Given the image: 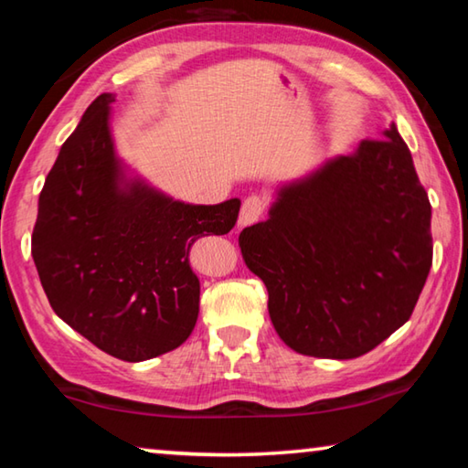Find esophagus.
<instances>
[{
    "label": "esophagus",
    "mask_w": 468,
    "mask_h": 468,
    "mask_svg": "<svg viewBox=\"0 0 468 468\" xmlns=\"http://www.w3.org/2000/svg\"><path fill=\"white\" fill-rule=\"evenodd\" d=\"M264 208H266L264 197H260V196L245 197L243 204H241V212H239V220H237V225L245 227V225L256 223V220L262 217Z\"/></svg>",
    "instance_id": "obj_1"
}]
</instances>
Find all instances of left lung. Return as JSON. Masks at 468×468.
Masks as SVG:
<instances>
[{"mask_svg": "<svg viewBox=\"0 0 468 468\" xmlns=\"http://www.w3.org/2000/svg\"><path fill=\"white\" fill-rule=\"evenodd\" d=\"M239 235L282 343L355 359L413 314L431 268V204L396 125L276 187Z\"/></svg>", "mask_w": 468, "mask_h": 468, "instance_id": "obj_1", "label": "left lung"}]
</instances>
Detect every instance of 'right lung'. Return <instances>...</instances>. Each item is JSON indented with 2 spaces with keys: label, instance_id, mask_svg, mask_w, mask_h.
<instances>
[{
  "label": "right lung",
  "instance_id": "1",
  "mask_svg": "<svg viewBox=\"0 0 468 468\" xmlns=\"http://www.w3.org/2000/svg\"><path fill=\"white\" fill-rule=\"evenodd\" d=\"M102 92L58 154L38 196L33 260L59 318L101 351L146 361L186 343L200 312L189 248L225 235L239 197L173 200L133 173L115 150Z\"/></svg>",
  "mask_w": 468,
  "mask_h": 468
}]
</instances>
